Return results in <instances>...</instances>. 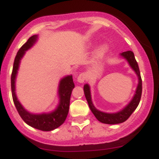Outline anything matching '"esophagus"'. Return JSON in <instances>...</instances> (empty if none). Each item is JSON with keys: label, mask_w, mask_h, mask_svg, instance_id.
Returning a JSON list of instances; mask_svg holds the SVG:
<instances>
[{"label": "esophagus", "mask_w": 159, "mask_h": 159, "mask_svg": "<svg viewBox=\"0 0 159 159\" xmlns=\"http://www.w3.org/2000/svg\"><path fill=\"white\" fill-rule=\"evenodd\" d=\"M87 78H88V76H87L86 74H85V73H84V72H82L78 75V78H77V81H78L79 83H80V84H83V83H84L85 81L87 80Z\"/></svg>", "instance_id": "1"}]
</instances>
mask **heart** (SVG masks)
<instances>
[{
	"label": "heart",
	"mask_w": 159,
	"mask_h": 159,
	"mask_svg": "<svg viewBox=\"0 0 159 159\" xmlns=\"http://www.w3.org/2000/svg\"><path fill=\"white\" fill-rule=\"evenodd\" d=\"M108 50V46L107 44H102V45L100 46L99 49H98V51L96 52V57L97 58H101L102 57L104 56L105 53L107 52Z\"/></svg>",
	"instance_id": "obj_1"
}]
</instances>
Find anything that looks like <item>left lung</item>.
<instances>
[{
	"label": "left lung",
	"instance_id": "left-lung-1",
	"mask_svg": "<svg viewBox=\"0 0 159 159\" xmlns=\"http://www.w3.org/2000/svg\"><path fill=\"white\" fill-rule=\"evenodd\" d=\"M120 56L128 62L129 65L130 66V67L136 73V75L138 76V80H138L139 83H138V86L137 88H136L135 93H134V96H133L132 99L130 100V102L124 108H123L119 111L115 112V113H107V112H103L98 110V109H96L95 107L93 102H92L90 86L88 84H85L84 86V95H85V97H86V99L88 102L90 109H91L92 113L94 114V116H95V118L99 122H101L102 123H106V124H118V123H121L126 121L130 117V115L137 108L138 105H139V103L140 102V99H141L142 79L141 75H140L139 65H138L137 61H136L135 58H134V53L132 52L131 51H127L121 53Z\"/></svg>",
	"mask_w": 159,
	"mask_h": 159
}]
</instances>
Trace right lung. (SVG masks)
<instances>
[{
    "label": "right lung",
    "mask_w": 159,
    "mask_h": 159,
    "mask_svg": "<svg viewBox=\"0 0 159 159\" xmlns=\"http://www.w3.org/2000/svg\"><path fill=\"white\" fill-rule=\"evenodd\" d=\"M38 36L34 35L31 36L28 41L22 46L15 57L12 68V76H11V88H12V95L14 104L16 107L18 113L22 118L24 121L29 125L30 127L43 131H50L57 129L63 124L65 121L68 114L70 105V98L75 84L73 82L72 75H67L60 80L59 84L58 95L59 104L54 111L48 113L34 114L31 113L25 110L21 103L19 102L16 95V78L17 75L20 60L25 56V52L34 45L37 41Z\"/></svg>",
    "instance_id": "add662e5"
}]
</instances>
